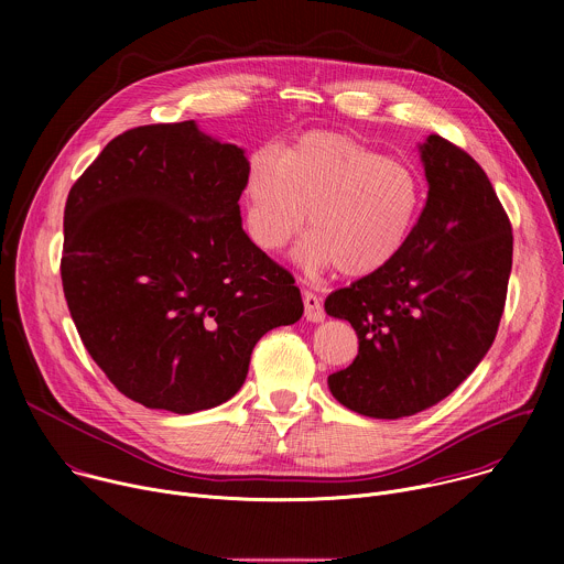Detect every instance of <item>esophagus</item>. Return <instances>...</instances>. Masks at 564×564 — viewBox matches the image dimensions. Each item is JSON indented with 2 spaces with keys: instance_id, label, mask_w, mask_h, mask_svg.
<instances>
[{
  "instance_id": "esophagus-1",
  "label": "esophagus",
  "mask_w": 564,
  "mask_h": 564,
  "mask_svg": "<svg viewBox=\"0 0 564 564\" xmlns=\"http://www.w3.org/2000/svg\"><path fill=\"white\" fill-rule=\"evenodd\" d=\"M303 305H305V318L312 321V324H318V321L326 318V310H324V305H321V299L314 292L303 290Z\"/></svg>"
}]
</instances>
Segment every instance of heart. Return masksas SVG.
<instances>
[{
  "mask_svg": "<svg viewBox=\"0 0 564 564\" xmlns=\"http://www.w3.org/2000/svg\"><path fill=\"white\" fill-rule=\"evenodd\" d=\"M420 209L422 183L411 165L330 131L303 135L279 165L259 158L246 185L248 231L263 252L285 250L310 212L299 250L307 272H379L404 250Z\"/></svg>",
  "mask_w": 564,
  "mask_h": 564,
  "instance_id": "obj_1",
  "label": "heart"
}]
</instances>
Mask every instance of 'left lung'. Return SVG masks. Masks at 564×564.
Listing matches in <instances>:
<instances>
[{"label": "left lung", "instance_id": "left-lung-1", "mask_svg": "<svg viewBox=\"0 0 564 564\" xmlns=\"http://www.w3.org/2000/svg\"><path fill=\"white\" fill-rule=\"evenodd\" d=\"M429 198L404 250L326 299L357 359L328 377L346 409L399 420L435 406L489 352L513 259L509 216L475 160L442 135L420 144Z\"/></svg>", "mask_w": 564, "mask_h": 564}]
</instances>
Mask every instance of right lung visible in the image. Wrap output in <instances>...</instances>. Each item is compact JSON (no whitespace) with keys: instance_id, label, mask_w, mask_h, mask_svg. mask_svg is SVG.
<instances>
[{"instance_id":"1","label":"right lung","mask_w":564,"mask_h":564,"mask_svg":"<svg viewBox=\"0 0 564 564\" xmlns=\"http://www.w3.org/2000/svg\"><path fill=\"white\" fill-rule=\"evenodd\" d=\"M246 151L194 120L113 138L64 207L62 288L109 381L147 409H214L257 341L303 314L294 276L240 223Z\"/></svg>"}]
</instances>
